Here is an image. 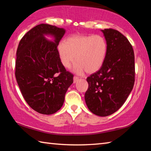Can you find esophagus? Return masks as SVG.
I'll list each match as a JSON object with an SVG mask.
<instances>
[{
    "label": "esophagus",
    "instance_id": "esophagus-1",
    "mask_svg": "<svg viewBox=\"0 0 151 151\" xmlns=\"http://www.w3.org/2000/svg\"><path fill=\"white\" fill-rule=\"evenodd\" d=\"M73 79H74V83H76V82L78 81V80L79 79V78H78V77H77V76H74Z\"/></svg>",
    "mask_w": 151,
    "mask_h": 151
}]
</instances>
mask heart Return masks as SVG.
Instances as JSON below:
<instances>
[{
    "mask_svg": "<svg viewBox=\"0 0 151 151\" xmlns=\"http://www.w3.org/2000/svg\"><path fill=\"white\" fill-rule=\"evenodd\" d=\"M108 46L106 39L99 35H74L58 45V55L61 64L69 68L75 62V70L93 73L100 69L106 57Z\"/></svg>",
    "mask_w": 151,
    "mask_h": 151,
    "instance_id": "heart-1",
    "label": "heart"
}]
</instances>
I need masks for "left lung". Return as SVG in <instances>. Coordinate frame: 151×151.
<instances>
[{
  "instance_id": "obj_1",
  "label": "left lung",
  "mask_w": 151,
  "mask_h": 151,
  "mask_svg": "<svg viewBox=\"0 0 151 151\" xmlns=\"http://www.w3.org/2000/svg\"><path fill=\"white\" fill-rule=\"evenodd\" d=\"M108 50L103 65L87 77L85 99L93 114L106 116L121 108L134 83V55L124 36L112 29L101 30Z\"/></svg>"
}]
</instances>
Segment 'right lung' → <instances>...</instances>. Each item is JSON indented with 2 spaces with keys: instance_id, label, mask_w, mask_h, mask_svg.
Returning <instances> with one entry per match:
<instances>
[{
  "instance_id": "1",
  "label": "right lung",
  "mask_w": 151,
  "mask_h": 151,
  "mask_svg": "<svg viewBox=\"0 0 151 151\" xmlns=\"http://www.w3.org/2000/svg\"><path fill=\"white\" fill-rule=\"evenodd\" d=\"M65 33L62 28L40 24L27 32L17 50L15 76L27 104L35 111L52 114L62 107L73 75L61 64L57 47ZM45 35H52L53 42Z\"/></svg>"
}]
</instances>
